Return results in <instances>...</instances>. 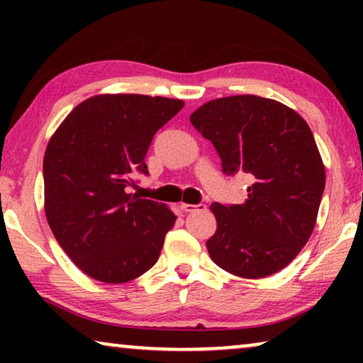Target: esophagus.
Masks as SVG:
<instances>
[{
  "instance_id": "34e87169",
  "label": "esophagus",
  "mask_w": 363,
  "mask_h": 363,
  "mask_svg": "<svg viewBox=\"0 0 363 363\" xmlns=\"http://www.w3.org/2000/svg\"><path fill=\"white\" fill-rule=\"evenodd\" d=\"M180 208H182L183 211H186V213L206 210V206H205V205H190V203H180Z\"/></svg>"
}]
</instances>
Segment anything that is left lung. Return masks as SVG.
I'll list each match as a JSON object with an SVG mask.
<instances>
[{"instance_id": "1", "label": "left lung", "mask_w": 363, "mask_h": 363, "mask_svg": "<svg viewBox=\"0 0 363 363\" xmlns=\"http://www.w3.org/2000/svg\"><path fill=\"white\" fill-rule=\"evenodd\" d=\"M190 122L215 145L226 175L245 173L251 182L245 203L210 206V257L247 279L284 269L314 231L325 186L311 127L291 107L251 94L203 104Z\"/></svg>"}]
</instances>
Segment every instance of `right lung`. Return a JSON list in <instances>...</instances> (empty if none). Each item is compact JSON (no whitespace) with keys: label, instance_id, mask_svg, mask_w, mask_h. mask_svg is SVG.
Masks as SVG:
<instances>
[{"label":"right lung","instance_id":"obj_1","mask_svg":"<svg viewBox=\"0 0 363 363\" xmlns=\"http://www.w3.org/2000/svg\"><path fill=\"white\" fill-rule=\"evenodd\" d=\"M180 99L101 94L74 107L49 138L43 162L44 211L52 235L92 279L121 284L160 256L177 216L133 193L132 173H148L145 155Z\"/></svg>","mask_w":363,"mask_h":363}]
</instances>
